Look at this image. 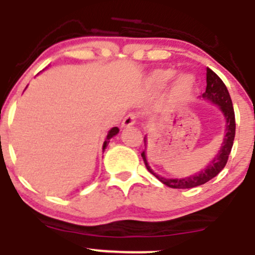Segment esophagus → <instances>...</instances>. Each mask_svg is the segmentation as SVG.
I'll list each match as a JSON object with an SVG mask.
<instances>
[{
  "instance_id": "1",
  "label": "esophagus",
  "mask_w": 255,
  "mask_h": 255,
  "mask_svg": "<svg viewBox=\"0 0 255 255\" xmlns=\"http://www.w3.org/2000/svg\"><path fill=\"white\" fill-rule=\"evenodd\" d=\"M135 122H136V115L135 114L130 113L128 114V115L124 119V121H122V127H129V126L134 125Z\"/></svg>"
}]
</instances>
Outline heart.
I'll return each mask as SVG.
<instances>
[{"instance_id": "b5f03b06", "label": "heart", "mask_w": 255, "mask_h": 255, "mask_svg": "<svg viewBox=\"0 0 255 255\" xmlns=\"http://www.w3.org/2000/svg\"><path fill=\"white\" fill-rule=\"evenodd\" d=\"M175 72L172 69H164V71L157 72L153 75V81L159 86H163L168 81L171 80L174 77ZM193 84H194V79H193L189 74H181L176 80H175L174 85H172L171 93L174 97L182 98L188 96L193 89Z\"/></svg>"}]
</instances>
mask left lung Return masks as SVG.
Masks as SVG:
<instances>
[{
	"instance_id": "obj_1",
	"label": "left lung",
	"mask_w": 255,
	"mask_h": 255,
	"mask_svg": "<svg viewBox=\"0 0 255 255\" xmlns=\"http://www.w3.org/2000/svg\"><path fill=\"white\" fill-rule=\"evenodd\" d=\"M206 91L203 93V98L212 102L213 104L218 105L219 109L223 113L225 118V135L222 142L221 150L218 154L210 162V164L195 175H191L184 178H165L159 176L154 172L148 165L147 159H146V150L141 152V157L144 159V163L147 168V170L154 175L158 180L165 186L171 187V188H194V187L201 186V184L209 182L213 177L223 170V168L227 164L228 158L231 152V147L234 144V137H235V113H234L233 102H231L230 95L228 92L227 86H225L222 79L216 74L215 72L210 68L206 69ZM145 147H146V137H144Z\"/></svg>"
}]
</instances>
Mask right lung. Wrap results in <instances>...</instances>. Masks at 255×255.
<instances>
[{
	"instance_id": "right-lung-1",
	"label": "right lung",
	"mask_w": 255,
	"mask_h": 255,
	"mask_svg": "<svg viewBox=\"0 0 255 255\" xmlns=\"http://www.w3.org/2000/svg\"><path fill=\"white\" fill-rule=\"evenodd\" d=\"M119 128L118 127H114V128H111V129L109 130V133H108V135H107V137H105V141H104V144H103V151L105 150V147H107L108 146V144H109V141H110V139L113 136H115L116 134L119 133Z\"/></svg>"
}]
</instances>
